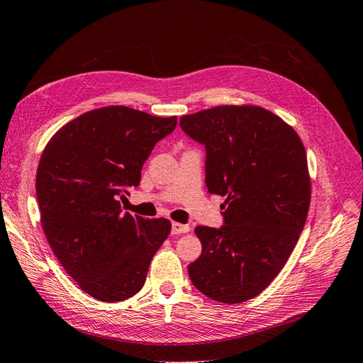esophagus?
Listing matches in <instances>:
<instances>
[{"label":"esophagus","mask_w":363,"mask_h":363,"mask_svg":"<svg viewBox=\"0 0 363 363\" xmlns=\"http://www.w3.org/2000/svg\"><path fill=\"white\" fill-rule=\"evenodd\" d=\"M189 230H190L189 225L177 223V221H174V223H172V233H173V235H181V233H185V232H189Z\"/></svg>","instance_id":"obj_1"}]
</instances>
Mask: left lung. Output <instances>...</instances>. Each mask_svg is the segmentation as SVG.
<instances>
[{"label":"left lung","mask_w":363,"mask_h":363,"mask_svg":"<svg viewBox=\"0 0 363 363\" xmlns=\"http://www.w3.org/2000/svg\"><path fill=\"white\" fill-rule=\"evenodd\" d=\"M205 146V184L225 196L221 228L197 226L202 253L193 285L221 303L250 300L273 282L298 241L311 203L306 150L279 116L255 105H220L179 119Z\"/></svg>","instance_id":"obj_1"}]
</instances>
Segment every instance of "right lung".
Here are the masks:
<instances>
[{
  "mask_svg": "<svg viewBox=\"0 0 363 363\" xmlns=\"http://www.w3.org/2000/svg\"><path fill=\"white\" fill-rule=\"evenodd\" d=\"M177 116L123 105L78 116L43 149L36 174L40 223L66 273L93 298L113 303L143 288L149 264L169 237L167 218L123 213L142 167Z\"/></svg>",
  "mask_w": 363,
  "mask_h": 363,
  "instance_id": "obj_1",
  "label": "right lung"
}]
</instances>
